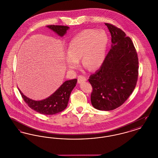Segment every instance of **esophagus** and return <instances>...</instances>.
I'll use <instances>...</instances> for the list:
<instances>
[{"mask_svg":"<svg viewBox=\"0 0 158 158\" xmlns=\"http://www.w3.org/2000/svg\"><path fill=\"white\" fill-rule=\"evenodd\" d=\"M85 81H86V78L82 75L78 76L77 77V82L79 83H81Z\"/></svg>","mask_w":158,"mask_h":158,"instance_id":"esophagus-1","label":"esophagus"}]
</instances>
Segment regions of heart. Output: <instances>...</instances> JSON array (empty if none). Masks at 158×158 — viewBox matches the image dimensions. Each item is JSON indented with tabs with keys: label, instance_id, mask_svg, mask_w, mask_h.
<instances>
[{
	"label": "heart",
	"instance_id": "heart-1",
	"mask_svg": "<svg viewBox=\"0 0 158 158\" xmlns=\"http://www.w3.org/2000/svg\"><path fill=\"white\" fill-rule=\"evenodd\" d=\"M108 36L103 30L88 29L73 38L68 46L65 62L68 68L75 69L81 59L83 67L89 70L99 68L105 59Z\"/></svg>",
	"mask_w": 158,
	"mask_h": 158
}]
</instances>
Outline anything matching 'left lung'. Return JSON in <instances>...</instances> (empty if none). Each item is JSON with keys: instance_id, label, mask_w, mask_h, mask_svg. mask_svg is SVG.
<instances>
[{"instance_id": "8db88e82", "label": "left lung", "mask_w": 158, "mask_h": 158, "mask_svg": "<svg viewBox=\"0 0 158 158\" xmlns=\"http://www.w3.org/2000/svg\"><path fill=\"white\" fill-rule=\"evenodd\" d=\"M112 45L101 68L88 79L92 87L90 101L99 110L110 111L122 105L135 88L139 60L135 47L123 31L105 23Z\"/></svg>"}]
</instances>
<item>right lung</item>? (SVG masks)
I'll return each instance as SVG.
<instances>
[{
	"label": "right lung",
	"mask_w": 158,
	"mask_h": 158,
	"mask_svg": "<svg viewBox=\"0 0 158 158\" xmlns=\"http://www.w3.org/2000/svg\"><path fill=\"white\" fill-rule=\"evenodd\" d=\"M47 28L53 30L60 37H63L69 27L63 25H47ZM77 79L66 81L49 97L41 101H35L25 96L18 88L24 101L31 109L44 115H53L61 112L68 106L70 94L76 86Z\"/></svg>",
	"instance_id": "1"
}]
</instances>
